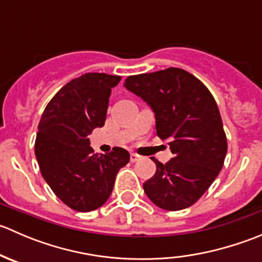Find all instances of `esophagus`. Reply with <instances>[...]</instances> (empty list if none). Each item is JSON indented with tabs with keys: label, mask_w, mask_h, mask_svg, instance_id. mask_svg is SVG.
<instances>
[{
	"label": "esophagus",
	"mask_w": 262,
	"mask_h": 262,
	"mask_svg": "<svg viewBox=\"0 0 262 262\" xmlns=\"http://www.w3.org/2000/svg\"><path fill=\"white\" fill-rule=\"evenodd\" d=\"M138 160H141V156L137 153H130V162H137Z\"/></svg>",
	"instance_id": "34e87169"
}]
</instances>
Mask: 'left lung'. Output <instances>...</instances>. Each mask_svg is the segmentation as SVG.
I'll return each instance as SVG.
<instances>
[{
	"label": "left lung",
	"mask_w": 262,
	"mask_h": 262,
	"mask_svg": "<svg viewBox=\"0 0 262 262\" xmlns=\"http://www.w3.org/2000/svg\"><path fill=\"white\" fill-rule=\"evenodd\" d=\"M124 86L153 109L156 130L170 142L173 158L155 160L156 173L143 184L150 202L165 210L189 208L203 196L223 167L227 137L213 95L181 68L129 76Z\"/></svg>",
	"instance_id": "8db88e82"
}]
</instances>
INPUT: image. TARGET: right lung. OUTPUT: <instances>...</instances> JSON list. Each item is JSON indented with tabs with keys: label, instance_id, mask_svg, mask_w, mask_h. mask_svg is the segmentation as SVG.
Wrapping results in <instances>:
<instances>
[{
	"label": "right lung",
	"instance_id": "obj_1",
	"mask_svg": "<svg viewBox=\"0 0 262 262\" xmlns=\"http://www.w3.org/2000/svg\"><path fill=\"white\" fill-rule=\"evenodd\" d=\"M120 76L84 73L53 96L38 125L35 156L41 176L71 209L91 212L105 204L129 152L114 147L95 155L89 134L106 119L112 89Z\"/></svg>",
	"mask_w": 262,
	"mask_h": 262
}]
</instances>
